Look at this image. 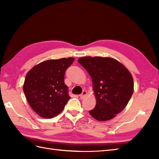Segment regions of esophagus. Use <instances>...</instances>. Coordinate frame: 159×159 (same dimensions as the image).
<instances>
[{
    "mask_svg": "<svg viewBox=\"0 0 159 159\" xmlns=\"http://www.w3.org/2000/svg\"><path fill=\"white\" fill-rule=\"evenodd\" d=\"M87 93L86 91L83 90V92H82V93L80 94V95L79 96L80 98V99H83V98H85V97L87 96Z\"/></svg>",
    "mask_w": 159,
    "mask_h": 159,
    "instance_id": "34e87169",
    "label": "esophagus"
}]
</instances>
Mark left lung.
Returning a JSON list of instances; mask_svg holds the SVG:
<instances>
[{"mask_svg":"<svg viewBox=\"0 0 159 159\" xmlns=\"http://www.w3.org/2000/svg\"><path fill=\"white\" fill-rule=\"evenodd\" d=\"M92 80L96 104L89 112L94 119L107 121L120 113L134 91L133 79L123 64L110 57H84L78 60Z\"/></svg>","mask_w":159,"mask_h":159,"instance_id":"left-lung-1","label":"left lung"}]
</instances>
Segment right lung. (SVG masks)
<instances>
[{
	"instance_id": "right-lung-1",
	"label": "right lung",
	"mask_w": 159,
	"mask_h": 159,
	"mask_svg": "<svg viewBox=\"0 0 159 159\" xmlns=\"http://www.w3.org/2000/svg\"><path fill=\"white\" fill-rule=\"evenodd\" d=\"M74 58L44 61L26 74L23 91L32 109L40 117L50 119L63 110L70 98L64 75Z\"/></svg>"
}]
</instances>
